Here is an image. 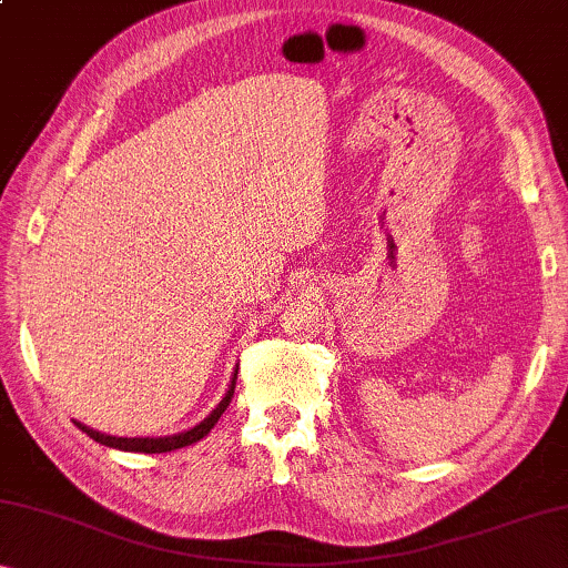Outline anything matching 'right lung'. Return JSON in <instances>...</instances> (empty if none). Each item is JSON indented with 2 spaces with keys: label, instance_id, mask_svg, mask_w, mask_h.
Listing matches in <instances>:
<instances>
[{
  "label": "right lung",
  "instance_id": "1",
  "mask_svg": "<svg viewBox=\"0 0 568 568\" xmlns=\"http://www.w3.org/2000/svg\"><path fill=\"white\" fill-rule=\"evenodd\" d=\"M235 375H239V371L233 373L229 390H225L223 400L213 408L211 416H205L197 426H193V429H187V432H182V434H172V436H109V434H101V432H95V429H89V426H85V424H78L75 422V426L81 432L89 434L93 442L106 444V447L121 449V452H142V455H160V452L182 449V447H187V444H195V442L203 439V436H207V432H211L213 426L217 424V418L223 416V412H225V408H229L231 398H233Z\"/></svg>",
  "mask_w": 568,
  "mask_h": 568
}]
</instances>
